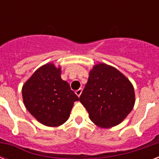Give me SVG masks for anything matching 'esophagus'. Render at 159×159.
<instances>
[{
  "label": "esophagus",
  "mask_w": 159,
  "mask_h": 159,
  "mask_svg": "<svg viewBox=\"0 0 159 159\" xmlns=\"http://www.w3.org/2000/svg\"><path fill=\"white\" fill-rule=\"evenodd\" d=\"M82 88H79V89H77L76 92H75V93H76V95H77V97H79L80 96H81V94H82Z\"/></svg>",
  "instance_id": "esophagus-1"
}]
</instances>
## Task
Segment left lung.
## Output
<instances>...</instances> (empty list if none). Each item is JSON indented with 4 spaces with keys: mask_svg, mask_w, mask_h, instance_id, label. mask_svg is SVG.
<instances>
[{
    "mask_svg": "<svg viewBox=\"0 0 159 159\" xmlns=\"http://www.w3.org/2000/svg\"><path fill=\"white\" fill-rule=\"evenodd\" d=\"M90 120L101 128L120 124L133 110V84L117 68L106 63L94 65L79 98Z\"/></svg>",
    "mask_w": 159,
    "mask_h": 159,
    "instance_id": "8db88e82",
    "label": "left lung"
}]
</instances>
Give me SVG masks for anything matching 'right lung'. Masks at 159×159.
<instances>
[{
	"label": "right lung",
	"mask_w": 159,
	"mask_h": 159,
	"mask_svg": "<svg viewBox=\"0 0 159 159\" xmlns=\"http://www.w3.org/2000/svg\"><path fill=\"white\" fill-rule=\"evenodd\" d=\"M61 67L53 62L41 66L22 87L27 111L43 125L57 127L68 120L78 97L61 78Z\"/></svg>",
	"instance_id": "1"
}]
</instances>
